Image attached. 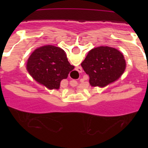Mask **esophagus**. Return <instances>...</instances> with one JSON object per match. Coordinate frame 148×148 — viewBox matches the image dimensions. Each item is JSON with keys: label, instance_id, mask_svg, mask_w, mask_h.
<instances>
[{"label": "esophagus", "instance_id": "1", "mask_svg": "<svg viewBox=\"0 0 148 148\" xmlns=\"http://www.w3.org/2000/svg\"><path fill=\"white\" fill-rule=\"evenodd\" d=\"M76 70L78 72V73H82V67H79V66H78V67H77V70Z\"/></svg>", "mask_w": 148, "mask_h": 148}]
</instances>
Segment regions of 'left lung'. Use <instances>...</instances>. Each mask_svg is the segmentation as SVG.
I'll list each match as a JSON object with an SVG mask.
<instances>
[{"instance_id": "1", "label": "left lung", "mask_w": 148, "mask_h": 148, "mask_svg": "<svg viewBox=\"0 0 148 148\" xmlns=\"http://www.w3.org/2000/svg\"><path fill=\"white\" fill-rule=\"evenodd\" d=\"M81 65L90 77V85L103 87L121 77L126 62L118 49L102 46L91 49Z\"/></svg>"}]
</instances>
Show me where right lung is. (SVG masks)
Wrapping results in <instances>:
<instances>
[{
    "label": "right lung",
    "instance_id": "1",
    "mask_svg": "<svg viewBox=\"0 0 148 148\" xmlns=\"http://www.w3.org/2000/svg\"><path fill=\"white\" fill-rule=\"evenodd\" d=\"M73 69L64 51L53 45L35 49L27 64V71L32 78L49 90L59 89L61 80L67 78Z\"/></svg>",
    "mask_w": 148,
    "mask_h": 148
}]
</instances>
